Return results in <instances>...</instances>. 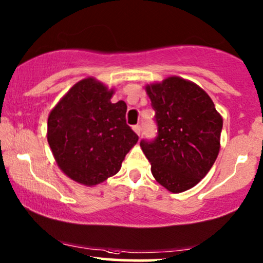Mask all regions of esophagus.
I'll use <instances>...</instances> for the list:
<instances>
[{"instance_id":"obj_1","label":"esophagus","mask_w":263,"mask_h":263,"mask_svg":"<svg viewBox=\"0 0 263 263\" xmlns=\"http://www.w3.org/2000/svg\"><path fill=\"white\" fill-rule=\"evenodd\" d=\"M133 130L140 136L141 135V125H134V127H133Z\"/></svg>"}]
</instances>
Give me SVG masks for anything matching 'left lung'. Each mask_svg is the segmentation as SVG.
I'll use <instances>...</instances> for the list:
<instances>
[{
  "label": "left lung",
  "mask_w": 263,
  "mask_h": 263,
  "mask_svg": "<svg viewBox=\"0 0 263 263\" xmlns=\"http://www.w3.org/2000/svg\"><path fill=\"white\" fill-rule=\"evenodd\" d=\"M157 136L140 141L155 179L170 192L196 186L216 161L222 118L209 95L192 82L169 77L146 87Z\"/></svg>",
  "instance_id": "left-lung-1"
}]
</instances>
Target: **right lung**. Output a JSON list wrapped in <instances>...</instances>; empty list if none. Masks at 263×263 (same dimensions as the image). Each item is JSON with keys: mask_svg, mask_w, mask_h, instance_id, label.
Instances as JSON below:
<instances>
[{"mask_svg": "<svg viewBox=\"0 0 263 263\" xmlns=\"http://www.w3.org/2000/svg\"><path fill=\"white\" fill-rule=\"evenodd\" d=\"M94 78L71 88L48 117V142L60 169L74 181L98 185L114 176L139 136L127 124V104L111 102Z\"/></svg>", "mask_w": 263, "mask_h": 263, "instance_id": "obj_1", "label": "right lung"}]
</instances>
